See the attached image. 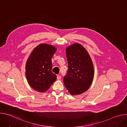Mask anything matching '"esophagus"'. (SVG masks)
<instances>
[{
	"instance_id": "34e87169",
	"label": "esophagus",
	"mask_w": 127,
	"mask_h": 127,
	"mask_svg": "<svg viewBox=\"0 0 127 127\" xmlns=\"http://www.w3.org/2000/svg\"><path fill=\"white\" fill-rule=\"evenodd\" d=\"M57 79L58 80H60L61 78V76L60 75H57Z\"/></svg>"
}]
</instances>
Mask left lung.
I'll list each match as a JSON object with an SVG mask.
<instances>
[{
	"mask_svg": "<svg viewBox=\"0 0 127 127\" xmlns=\"http://www.w3.org/2000/svg\"><path fill=\"white\" fill-rule=\"evenodd\" d=\"M68 61L67 75L64 83L72 95H80L88 89L94 77V67L87 50L80 44L75 43L66 49Z\"/></svg>",
	"mask_w": 127,
	"mask_h": 127,
	"instance_id": "8db88e82",
	"label": "left lung"
}]
</instances>
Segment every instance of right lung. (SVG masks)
Segmentation results:
<instances>
[{
	"label": "right lung",
	"instance_id": "obj_1",
	"mask_svg": "<svg viewBox=\"0 0 127 127\" xmlns=\"http://www.w3.org/2000/svg\"><path fill=\"white\" fill-rule=\"evenodd\" d=\"M57 50L51 45L41 44L31 52L26 64V76L34 90L44 93L55 81L56 75L51 71L52 58Z\"/></svg>",
	"mask_w": 127,
	"mask_h": 127
}]
</instances>
